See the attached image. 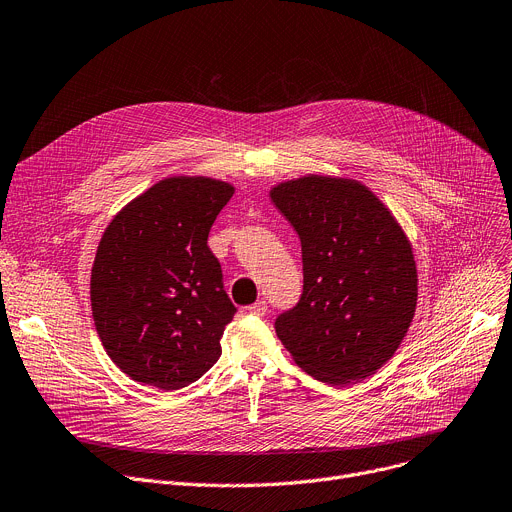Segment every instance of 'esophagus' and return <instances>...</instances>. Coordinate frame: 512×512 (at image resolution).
<instances>
[{
	"label": "esophagus",
	"instance_id": "34e87169",
	"mask_svg": "<svg viewBox=\"0 0 512 512\" xmlns=\"http://www.w3.org/2000/svg\"><path fill=\"white\" fill-rule=\"evenodd\" d=\"M248 309H250V313H254V316H266L268 305H266V301H256V303L250 305Z\"/></svg>",
	"mask_w": 512,
	"mask_h": 512
}]
</instances>
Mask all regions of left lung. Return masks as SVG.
I'll return each mask as SVG.
<instances>
[{"label":"left lung","instance_id":"1","mask_svg":"<svg viewBox=\"0 0 512 512\" xmlns=\"http://www.w3.org/2000/svg\"><path fill=\"white\" fill-rule=\"evenodd\" d=\"M301 240L303 293L274 322L311 377L346 385L371 377L402 344L416 311L418 272L402 225L359 180L307 174L270 188Z\"/></svg>","mask_w":512,"mask_h":512}]
</instances>
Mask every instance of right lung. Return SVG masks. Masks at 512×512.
I'll return each mask as SVG.
<instances>
[{
	"label": "right lung",
	"instance_id": "right-lung-1",
	"mask_svg": "<svg viewBox=\"0 0 512 512\" xmlns=\"http://www.w3.org/2000/svg\"><path fill=\"white\" fill-rule=\"evenodd\" d=\"M233 186L207 176H172L125 205L102 233L90 299L112 363L166 391L203 377L221 357L235 305L207 246Z\"/></svg>",
	"mask_w": 512,
	"mask_h": 512
}]
</instances>
